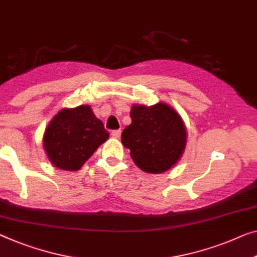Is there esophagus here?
<instances>
[{
  "label": "esophagus",
  "mask_w": 257,
  "mask_h": 257,
  "mask_svg": "<svg viewBox=\"0 0 257 257\" xmlns=\"http://www.w3.org/2000/svg\"><path fill=\"white\" fill-rule=\"evenodd\" d=\"M110 135H112L114 139H118V137L121 136V130L117 129V130H113L112 133H110Z\"/></svg>",
  "instance_id": "34e87169"
}]
</instances>
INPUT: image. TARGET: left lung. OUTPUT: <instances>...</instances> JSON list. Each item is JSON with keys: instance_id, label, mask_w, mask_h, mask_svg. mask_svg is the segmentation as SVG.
Listing matches in <instances>:
<instances>
[{"instance_id": "8db88e82", "label": "left lung", "mask_w": 257, "mask_h": 257, "mask_svg": "<svg viewBox=\"0 0 257 257\" xmlns=\"http://www.w3.org/2000/svg\"><path fill=\"white\" fill-rule=\"evenodd\" d=\"M132 123L125 127L121 142L130 150L134 163L147 173H164L181 158L187 130L181 116L164 102L153 106L134 105Z\"/></svg>"}]
</instances>
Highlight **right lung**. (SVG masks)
Masks as SVG:
<instances>
[{
    "label": "right lung",
    "mask_w": 257,
    "mask_h": 257,
    "mask_svg": "<svg viewBox=\"0 0 257 257\" xmlns=\"http://www.w3.org/2000/svg\"><path fill=\"white\" fill-rule=\"evenodd\" d=\"M108 137L91 107L82 105L60 110L46 128L43 142L53 165L64 171H78Z\"/></svg>",
    "instance_id": "right-lung-1"
}]
</instances>
